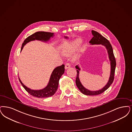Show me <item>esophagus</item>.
<instances>
[{
    "instance_id": "34e87169",
    "label": "esophagus",
    "mask_w": 132,
    "mask_h": 132,
    "mask_svg": "<svg viewBox=\"0 0 132 132\" xmlns=\"http://www.w3.org/2000/svg\"><path fill=\"white\" fill-rule=\"evenodd\" d=\"M70 67H71V66H70V64L68 63L66 64L65 65V69H67L69 68H70Z\"/></svg>"
}]
</instances>
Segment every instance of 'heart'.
I'll list each match as a JSON object with an SVG mask.
<instances>
[{"instance_id":"b5f03b06","label":"heart","mask_w":132,"mask_h":132,"mask_svg":"<svg viewBox=\"0 0 132 132\" xmlns=\"http://www.w3.org/2000/svg\"><path fill=\"white\" fill-rule=\"evenodd\" d=\"M80 42H81V40L79 39H78L75 40L74 42L66 45L65 47H64L62 51V54L64 56H70L71 54H72V53L74 52L75 48L79 45ZM78 56H79V54L78 53L75 56V58H77Z\"/></svg>"}]
</instances>
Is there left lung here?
<instances>
[{
    "label": "left lung",
    "instance_id": "obj_1",
    "mask_svg": "<svg viewBox=\"0 0 132 132\" xmlns=\"http://www.w3.org/2000/svg\"><path fill=\"white\" fill-rule=\"evenodd\" d=\"M92 34L93 36V38L89 41V43L91 45H102L104 46L107 50L108 53L109 54V58L111 63V74L110 76L109 80L105 86L102 89L97 91H90L89 90L85 88V87L82 85L79 79V71L80 69L79 68L78 65L76 66V68L77 69V78L76 79V84L79 89L80 91L86 95H99L103 93L106 90L111 86L114 80V75L115 73V70L116 67V60L114 57L113 49L111 44L109 40H108L105 38L101 35L98 32L95 31L94 30H92Z\"/></svg>",
    "mask_w": 132,
    "mask_h": 132
}]
</instances>
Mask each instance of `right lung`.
<instances>
[{
	"mask_svg": "<svg viewBox=\"0 0 132 132\" xmlns=\"http://www.w3.org/2000/svg\"><path fill=\"white\" fill-rule=\"evenodd\" d=\"M53 36L54 33L51 32L44 31L35 32L26 39L22 44L21 51L24 45L27 43L35 40L43 42H47L51 37H53ZM64 71L65 66L64 64L54 69L51 76L47 86L42 89H31L22 84L20 78H19V79L23 88L30 95L37 98H47L52 96L56 92L58 88L59 80L64 74Z\"/></svg>",
	"mask_w": 132,
	"mask_h": 132,
	"instance_id": "right-lung-1",
	"label": "right lung"
}]
</instances>
